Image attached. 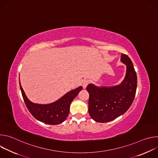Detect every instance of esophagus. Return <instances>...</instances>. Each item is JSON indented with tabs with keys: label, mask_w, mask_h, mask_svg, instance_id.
Segmentation results:
<instances>
[{
	"label": "esophagus",
	"mask_w": 158,
	"mask_h": 158,
	"mask_svg": "<svg viewBox=\"0 0 158 158\" xmlns=\"http://www.w3.org/2000/svg\"><path fill=\"white\" fill-rule=\"evenodd\" d=\"M89 81L87 80V79H85L82 82V86L84 88H85L87 87V85L89 84Z\"/></svg>",
	"instance_id": "1"
}]
</instances>
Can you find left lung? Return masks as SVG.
<instances>
[{
  "label": "left lung",
  "mask_w": 158,
  "mask_h": 158,
  "mask_svg": "<svg viewBox=\"0 0 158 158\" xmlns=\"http://www.w3.org/2000/svg\"><path fill=\"white\" fill-rule=\"evenodd\" d=\"M121 60L127 66L123 82L112 87H98L89 84V113L98 123H106L123 114L130 107L136 96L137 75L130 58L121 54Z\"/></svg>",
  "instance_id": "1"
}]
</instances>
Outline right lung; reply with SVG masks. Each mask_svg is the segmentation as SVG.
Returning a JSON list of instances; mask_svg holds the SVG:
<instances>
[{
	"label": "right lung",
	"mask_w": 158,
	"mask_h": 158,
	"mask_svg": "<svg viewBox=\"0 0 158 158\" xmlns=\"http://www.w3.org/2000/svg\"><path fill=\"white\" fill-rule=\"evenodd\" d=\"M21 93L27 108L31 114L44 123L56 125L64 122L69 113L70 105L82 87L81 86L67 93L57 101L49 104H38L30 101L26 97L19 81Z\"/></svg>",
	"instance_id": "obj_1"
}]
</instances>
